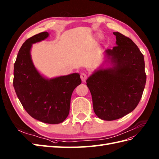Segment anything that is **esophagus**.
I'll use <instances>...</instances> for the list:
<instances>
[{"instance_id":"obj_1","label":"esophagus","mask_w":159,"mask_h":159,"mask_svg":"<svg viewBox=\"0 0 159 159\" xmlns=\"http://www.w3.org/2000/svg\"><path fill=\"white\" fill-rule=\"evenodd\" d=\"M80 77H81V79H82V80L83 81V82H86V80H87V74L86 73H81L80 75Z\"/></svg>"}]
</instances>
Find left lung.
Segmentation results:
<instances>
[{
    "instance_id": "1",
    "label": "left lung",
    "mask_w": 159,
    "mask_h": 159,
    "mask_svg": "<svg viewBox=\"0 0 159 159\" xmlns=\"http://www.w3.org/2000/svg\"><path fill=\"white\" fill-rule=\"evenodd\" d=\"M116 44L107 49L111 67L95 71L86 80L97 117L113 121L124 117L137 107L145 88L144 55L134 42L119 32Z\"/></svg>"
}]
</instances>
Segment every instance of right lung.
Returning a JSON list of instances; mask_svg holds the SVG:
<instances>
[{
	"label": "right lung",
	"mask_w": 159,
	"mask_h": 159,
	"mask_svg": "<svg viewBox=\"0 0 159 159\" xmlns=\"http://www.w3.org/2000/svg\"><path fill=\"white\" fill-rule=\"evenodd\" d=\"M47 32L25 40L14 64L13 87L23 107L31 117L49 124L67 117L74 89L82 83L79 73L46 79L34 67L30 50L33 44L48 38Z\"/></svg>",
	"instance_id": "obj_1"
}]
</instances>
